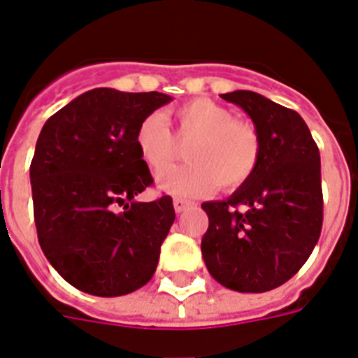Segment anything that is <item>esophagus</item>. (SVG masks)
<instances>
[{
    "label": "esophagus",
    "instance_id": "1",
    "mask_svg": "<svg viewBox=\"0 0 358 358\" xmlns=\"http://www.w3.org/2000/svg\"><path fill=\"white\" fill-rule=\"evenodd\" d=\"M173 204H174V211H176V213H184V211H187V209L193 208L194 202H191V200H185V199H174Z\"/></svg>",
    "mask_w": 358,
    "mask_h": 358
}]
</instances>
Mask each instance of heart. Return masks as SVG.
Listing matches in <instances>:
<instances>
[{"label":"heart","mask_w":358,"mask_h":358,"mask_svg":"<svg viewBox=\"0 0 358 358\" xmlns=\"http://www.w3.org/2000/svg\"><path fill=\"white\" fill-rule=\"evenodd\" d=\"M182 139H193L184 167H173L158 174V187L174 196H196L209 193L219 182L235 187L248 180L261 158V139L250 123L234 119L220 104L196 99L176 108ZM139 156L152 171H162L174 158V139L167 119L159 112L149 113L136 130Z\"/></svg>","instance_id":"obj_1"}]
</instances>
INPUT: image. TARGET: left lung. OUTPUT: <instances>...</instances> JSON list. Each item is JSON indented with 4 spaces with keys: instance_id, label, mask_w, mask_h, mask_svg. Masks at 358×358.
I'll return each mask as SVG.
<instances>
[{
    "instance_id": "1",
    "label": "left lung",
    "mask_w": 358,
    "mask_h": 358,
    "mask_svg": "<svg viewBox=\"0 0 358 358\" xmlns=\"http://www.w3.org/2000/svg\"><path fill=\"white\" fill-rule=\"evenodd\" d=\"M220 97L254 121L261 158L229 199L202 204L209 219L202 257L226 289L266 292L289 281L320 239V152L294 110L248 90Z\"/></svg>"
}]
</instances>
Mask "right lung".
<instances>
[{
  "mask_svg": "<svg viewBox=\"0 0 358 358\" xmlns=\"http://www.w3.org/2000/svg\"><path fill=\"white\" fill-rule=\"evenodd\" d=\"M173 99L95 88L45 121L31 162L38 243L75 289L130 294L156 272L174 222L171 196L138 202L152 176L136 130Z\"/></svg>",
  "mask_w": 358,
  "mask_h": 358,
  "instance_id": "obj_1",
  "label": "right lung"
}]
</instances>
